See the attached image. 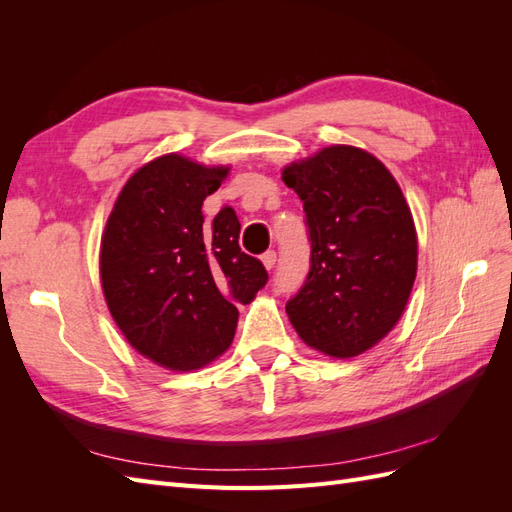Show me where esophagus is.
<instances>
[{"instance_id":"obj_1","label":"esophagus","mask_w":512,"mask_h":512,"mask_svg":"<svg viewBox=\"0 0 512 512\" xmlns=\"http://www.w3.org/2000/svg\"><path fill=\"white\" fill-rule=\"evenodd\" d=\"M262 258V265H265L269 271L275 267V262H277V254L273 252V250H269V252H265L260 256Z\"/></svg>"}]
</instances>
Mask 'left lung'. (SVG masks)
Segmentation results:
<instances>
[{
    "instance_id": "left-lung-1",
    "label": "left lung",
    "mask_w": 512,
    "mask_h": 512,
    "mask_svg": "<svg viewBox=\"0 0 512 512\" xmlns=\"http://www.w3.org/2000/svg\"><path fill=\"white\" fill-rule=\"evenodd\" d=\"M303 200L309 273L286 303L307 346L350 359L401 318L416 277V230L397 181L371 153L333 145L282 170Z\"/></svg>"
}]
</instances>
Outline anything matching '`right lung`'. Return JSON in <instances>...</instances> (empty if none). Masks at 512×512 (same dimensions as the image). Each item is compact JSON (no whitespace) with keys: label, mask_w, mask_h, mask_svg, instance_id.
Wrapping results in <instances>:
<instances>
[{"label":"right lung","mask_w":512,"mask_h":512,"mask_svg":"<svg viewBox=\"0 0 512 512\" xmlns=\"http://www.w3.org/2000/svg\"><path fill=\"white\" fill-rule=\"evenodd\" d=\"M228 168L168 153L138 168L108 215L100 247L106 305L132 348L173 371L218 359L239 312L269 275L241 252V224L224 207L205 226L203 200Z\"/></svg>","instance_id":"add662e5"}]
</instances>
